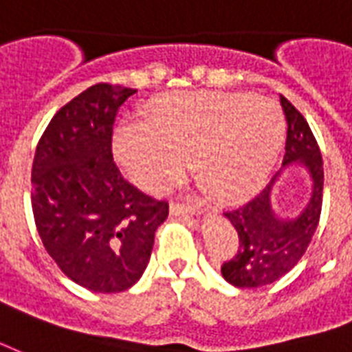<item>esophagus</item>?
I'll list each match as a JSON object with an SVG mask.
<instances>
[{
  "label": "esophagus",
  "instance_id": "obj_1",
  "mask_svg": "<svg viewBox=\"0 0 352 352\" xmlns=\"http://www.w3.org/2000/svg\"><path fill=\"white\" fill-rule=\"evenodd\" d=\"M170 212H173L174 215H201L199 208L179 204V202H173V204H170Z\"/></svg>",
  "mask_w": 352,
  "mask_h": 352
}]
</instances>
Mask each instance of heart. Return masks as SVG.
Listing matches in <instances>:
<instances>
[{"label": "heart", "instance_id": "1", "mask_svg": "<svg viewBox=\"0 0 352 352\" xmlns=\"http://www.w3.org/2000/svg\"><path fill=\"white\" fill-rule=\"evenodd\" d=\"M285 140V116L266 97L240 91L159 95L148 122L127 120L114 135V155L137 186L161 193L184 170V155L210 197L251 193L270 174Z\"/></svg>", "mask_w": 352, "mask_h": 352}]
</instances>
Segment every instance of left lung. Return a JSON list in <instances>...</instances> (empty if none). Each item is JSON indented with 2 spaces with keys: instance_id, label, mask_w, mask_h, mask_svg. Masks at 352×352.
<instances>
[{
  "instance_id": "left-lung-1",
  "label": "left lung",
  "mask_w": 352,
  "mask_h": 352,
  "mask_svg": "<svg viewBox=\"0 0 352 352\" xmlns=\"http://www.w3.org/2000/svg\"><path fill=\"white\" fill-rule=\"evenodd\" d=\"M281 107L289 123L283 166L253 199L223 214L238 232L240 248L234 257L225 261L221 274L225 281L242 289L270 285L291 272L306 253L319 225L324 184L319 146L304 116L285 97ZM292 166L307 170L312 191L298 214L285 216L273 208V189L280 174Z\"/></svg>"
}]
</instances>
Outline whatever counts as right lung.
I'll return each instance as SVG.
<instances>
[{"label": "right lung", "instance_id": "right-lung-1", "mask_svg": "<svg viewBox=\"0 0 352 352\" xmlns=\"http://www.w3.org/2000/svg\"><path fill=\"white\" fill-rule=\"evenodd\" d=\"M135 91L95 84L76 95L50 120L33 159L43 245L69 279L102 294L137 283L168 217V202L123 179L112 159L114 118Z\"/></svg>", "mask_w": 352, "mask_h": 352}]
</instances>
